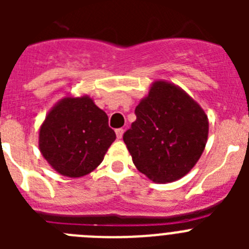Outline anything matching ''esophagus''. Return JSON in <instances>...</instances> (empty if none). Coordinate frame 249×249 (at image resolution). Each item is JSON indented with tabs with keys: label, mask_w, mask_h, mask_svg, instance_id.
<instances>
[{
	"label": "esophagus",
	"mask_w": 249,
	"mask_h": 249,
	"mask_svg": "<svg viewBox=\"0 0 249 249\" xmlns=\"http://www.w3.org/2000/svg\"><path fill=\"white\" fill-rule=\"evenodd\" d=\"M123 133H124V131H123V128L116 129V136H117L118 140H121V138L123 137Z\"/></svg>",
	"instance_id": "obj_1"
}]
</instances>
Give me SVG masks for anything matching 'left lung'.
I'll use <instances>...</instances> for the list:
<instances>
[{"instance_id":"left-lung-1","label":"left lung","mask_w":249,"mask_h":249,"mask_svg":"<svg viewBox=\"0 0 249 249\" xmlns=\"http://www.w3.org/2000/svg\"><path fill=\"white\" fill-rule=\"evenodd\" d=\"M136 121L123 135L136 168L156 182L184 177L208 140V117L179 86L156 80L136 107Z\"/></svg>"}]
</instances>
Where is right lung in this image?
<instances>
[{"instance_id":"1","label":"right lung","mask_w":249,"mask_h":249,"mask_svg":"<svg viewBox=\"0 0 249 249\" xmlns=\"http://www.w3.org/2000/svg\"><path fill=\"white\" fill-rule=\"evenodd\" d=\"M114 140L106 112L87 94L61 98L46 114L38 131L43 158L57 173L71 178L97 168Z\"/></svg>"}]
</instances>
